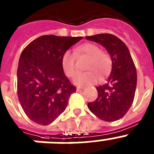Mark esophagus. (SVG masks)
<instances>
[{"label":"esophagus","instance_id":"1","mask_svg":"<svg viewBox=\"0 0 154 154\" xmlns=\"http://www.w3.org/2000/svg\"><path fill=\"white\" fill-rule=\"evenodd\" d=\"M84 90V88H77V91H81Z\"/></svg>","mask_w":154,"mask_h":154}]
</instances>
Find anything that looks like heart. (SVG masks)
<instances>
[{"label": "heart", "mask_w": 154, "mask_h": 154, "mask_svg": "<svg viewBox=\"0 0 154 154\" xmlns=\"http://www.w3.org/2000/svg\"><path fill=\"white\" fill-rule=\"evenodd\" d=\"M75 54L89 58L85 68L89 71L77 74L73 79V84L76 86L80 88L90 86L97 81V76L102 78L109 73L112 66V60L109 55L101 51L98 45L93 43L84 44L75 49ZM61 66L64 73L68 77H73L75 75L77 72L75 56L70 50H66L63 54Z\"/></svg>", "instance_id": "obj_1"}]
</instances>
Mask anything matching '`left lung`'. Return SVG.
Wrapping results in <instances>:
<instances>
[{
    "label": "left lung",
    "mask_w": 154,
    "mask_h": 154,
    "mask_svg": "<svg viewBox=\"0 0 154 154\" xmlns=\"http://www.w3.org/2000/svg\"><path fill=\"white\" fill-rule=\"evenodd\" d=\"M86 38L101 44L109 53L112 71L105 85L97 87V99L89 102V110L100 119L114 122L123 117L134 99L137 74L129 49L112 34H97Z\"/></svg>",
    "instance_id": "8db88e82"
}]
</instances>
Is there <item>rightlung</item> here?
Wrapping results in <instances>:
<instances>
[{
    "instance_id": "right-lung-1",
    "label": "right lung",
    "mask_w": 154,
    "mask_h": 154,
    "mask_svg": "<svg viewBox=\"0 0 154 154\" xmlns=\"http://www.w3.org/2000/svg\"><path fill=\"white\" fill-rule=\"evenodd\" d=\"M82 37L42 35L25 48L17 71L18 97L24 112L39 125L52 123L76 91L61 66L62 56Z\"/></svg>"
}]
</instances>
